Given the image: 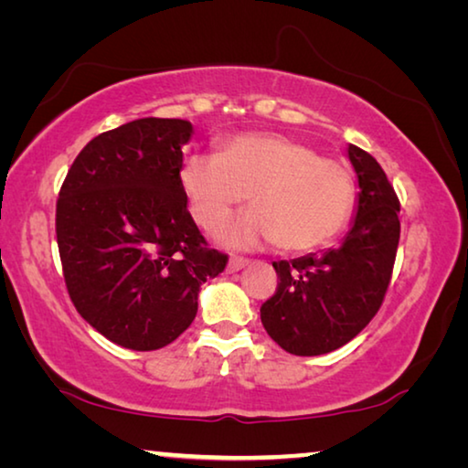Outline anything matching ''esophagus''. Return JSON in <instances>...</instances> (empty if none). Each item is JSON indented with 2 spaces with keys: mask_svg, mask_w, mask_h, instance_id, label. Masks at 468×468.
Listing matches in <instances>:
<instances>
[{
  "mask_svg": "<svg viewBox=\"0 0 468 468\" xmlns=\"http://www.w3.org/2000/svg\"><path fill=\"white\" fill-rule=\"evenodd\" d=\"M248 264H250L248 258L231 256V258H229V264H227V272H237V271H241V268H245Z\"/></svg>",
  "mask_w": 468,
  "mask_h": 468,
  "instance_id": "34e87169",
  "label": "esophagus"
}]
</instances>
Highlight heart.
Here are the masks:
<instances>
[{
  "label": "heart",
  "instance_id": "obj_1",
  "mask_svg": "<svg viewBox=\"0 0 468 468\" xmlns=\"http://www.w3.org/2000/svg\"><path fill=\"white\" fill-rule=\"evenodd\" d=\"M189 212L215 233L250 194L253 208L225 231L233 248L276 241L310 251L343 231L355 210V177L335 158L282 133H241L217 154H192L179 169Z\"/></svg>",
  "mask_w": 468,
  "mask_h": 468
}]
</instances>
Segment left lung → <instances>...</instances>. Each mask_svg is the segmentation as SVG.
<instances>
[{"mask_svg": "<svg viewBox=\"0 0 468 468\" xmlns=\"http://www.w3.org/2000/svg\"><path fill=\"white\" fill-rule=\"evenodd\" d=\"M359 177L355 225L340 248L272 262L279 284L260 307L276 345L314 357L346 345L384 303L400 239V202L374 156L348 144Z\"/></svg>", "mask_w": 468, "mask_h": 468, "instance_id": "obj_1", "label": "left lung"}]
</instances>
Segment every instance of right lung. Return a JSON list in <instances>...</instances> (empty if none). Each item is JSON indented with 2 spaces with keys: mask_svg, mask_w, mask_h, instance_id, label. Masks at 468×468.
<instances>
[{
  "mask_svg": "<svg viewBox=\"0 0 468 468\" xmlns=\"http://www.w3.org/2000/svg\"><path fill=\"white\" fill-rule=\"evenodd\" d=\"M186 120L144 117L99 133L63 179L55 233L78 314L111 343L156 351L189 328L202 282L225 271L179 184Z\"/></svg>",
  "mask_w": 468,
  "mask_h": 468,
  "instance_id": "right-lung-1",
  "label": "right lung"
}]
</instances>
